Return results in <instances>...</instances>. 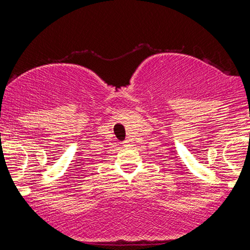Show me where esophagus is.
<instances>
[{
    "mask_svg": "<svg viewBox=\"0 0 250 250\" xmlns=\"http://www.w3.org/2000/svg\"><path fill=\"white\" fill-rule=\"evenodd\" d=\"M128 141H125V142H123V145H125V146H128Z\"/></svg>",
    "mask_w": 250,
    "mask_h": 250,
    "instance_id": "esophagus-1",
    "label": "esophagus"
}]
</instances>
